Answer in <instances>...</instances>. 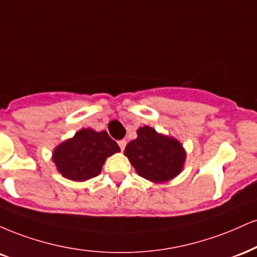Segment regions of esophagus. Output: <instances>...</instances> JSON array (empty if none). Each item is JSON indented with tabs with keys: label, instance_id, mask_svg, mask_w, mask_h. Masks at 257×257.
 I'll use <instances>...</instances> for the list:
<instances>
[{
	"label": "esophagus",
	"instance_id": "34e87169",
	"mask_svg": "<svg viewBox=\"0 0 257 257\" xmlns=\"http://www.w3.org/2000/svg\"><path fill=\"white\" fill-rule=\"evenodd\" d=\"M125 145H126V141H125V140H119V141H118V146H119V148H120V151H124Z\"/></svg>",
	"mask_w": 257,
	"mask_h": 257
}]
</instances>
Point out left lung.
<instances>
[{
	"label": "left lung",
	"mask_w": 257,
	"mask_h": 257,
	"mask_svg": "<svg viewBox=\"0 0 257 257\" xmlns=\"http://www.w3.org/2000/svg\"><path fill=\"white\" fill-rule=\"evenodd\" d=\"M124 154L138 175L156 183L176 177L185 160L183 147L176 139L160 135L148 125L138 129V138L126 145Z\"/></svg>",
	"instance_id": "left-lung-1"
}]
</instances>
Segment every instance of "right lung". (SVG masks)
I'll return each instance as SVG.
<instances>
[{"instance_id":"add662e5","label":"right lung","mask_w":257,"mask_h":257,"mask_svg":"<svg viewBox=\"0 0 257 257\" xmlns=\"http://www.w3.org/2000/svg\"><path fill=\"white\" fill-rule=\"evenodd\" d=\"M119 151L117 142L105 131L81 129L73 139L57 146L52 160L62 176L82 182L100 174L105 159Z\"/></svg>"}]
</instances>
